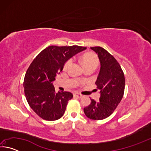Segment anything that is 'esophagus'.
Masks as SVG:
<instances>
[{
  "instance_id": "34e87169",
  "label": "esophagus",
  "mask_w": 151,
  "mask_h": 151,
  "mask_svg": "<svg viewBox=\"0 0 151 151\" xmlns=\"http://www.w3.org/2000/svg\"><path fill=\"white\" fill-rule=\"evenodd\" d=\"M74 96H75V97H76V98H78V99H81V98H82V97H83V95H82V94H78V93H76V94H74Z\"/></svg>"
}]
</instances>
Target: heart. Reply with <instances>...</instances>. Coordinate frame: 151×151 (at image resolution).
Instances as JSON below:
<instances>
[{
	"mask_svg": "<svg viewBox=\"0 0 151 151\" xmlns=\"http://www.w3.org/2000/svg\"><path fill=\"white\" fill-rule=\"evenodd\" d=\"M81 62L83 63L85 68H94V69L97 67L99 65V60L98 57H96V55L92 52H88L86 54L83 55L81 58ZM72 63V60H68L66 61L64 68H67L70 66Z\"/></svg>",
	"mask_w": 151,
	"mask_h": 151,
	"instance_id": "obj_1",
	"label": "heart"
}]
</instances>
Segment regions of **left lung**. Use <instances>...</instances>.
<instances>
[{"instance_id": "1", "label": "left lung", "mask_w": 151, "mask_h": 151, "mask_svg": "<svg viewBox=\"0 0 151 151\" xmlns=\"http://www.w3.org/2000/svg\"><path fill=\"white\" fill-rule=\"evenodd\" d=\"M91 48L98 55L101 63L95 83L101 91V96L98 102L91 99V104L84 108V112L91 119L103 120L111 115L121 101L124 91V75L119 63L108 51L101 47Z\"/></svg>"}]
</instances>
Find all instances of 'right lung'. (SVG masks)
Returning <instances> with one entry per match:
<instances>
[{
	"mask_svg": "<svg viewBox=\"0 0 151 151\" xmlns=\"http://www.w3.org/2000/svg\"><path fill=\"white\" fill-rule=\"evenodd\" d=\"M86 48L77 45L50 46L42 50L30 65L24 79V94L30 108L40 118L52 121L63 116L73 95L66 91L57 93L52 82L66 61Z\"/></svg>",
	"mask_w": 151,
	"mask_h": 151,
	"instance_id": "obj_1",
	"label": "right lung"
}]
</instances>
